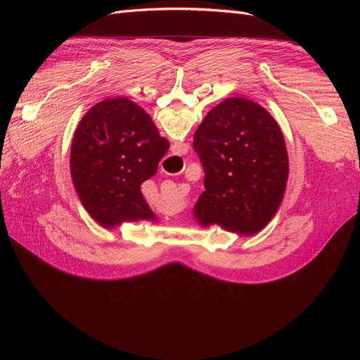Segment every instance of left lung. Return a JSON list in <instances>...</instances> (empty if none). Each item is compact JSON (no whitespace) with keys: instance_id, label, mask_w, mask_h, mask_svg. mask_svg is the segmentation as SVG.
Instances as JSON below:
<instances>
[{"instance_id":"obj_1","label":"left lung","mask_w":360,"mask_h":360,"mask_svg":"<svg viewBox=\"0 0 360 360\" xmlns=\"http://www.w3.org/2000/svg\"><path fill=\"white\" fill-rule=\"evenodd\" d=\"M193 148L205 172V191L193 205L200 226L246 237L266 228L288 180L285 139L266 108L245 97L225 99L204 117Z\"/></svg>"}]
</instances>
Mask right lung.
Here are the masks:
<instances>
[{
  "mask_svg": "<svg viewBox=\"0 0 360 360\" xmlns=\"http://www.w3.org/2000/svg\"><path fill=\"white\" fill-rule=\"evenodd\" d=\"M168 148L151 117L127 97L93 105L70 148L73 186L91 219L106 230L124 222H156L141 184L158 172Z\"/></svg>",
  "mask_w": 360,
  "mask_h": 360,
  "instance_id": "obj_1",
  "label": "right lung"
}]
</instances>
